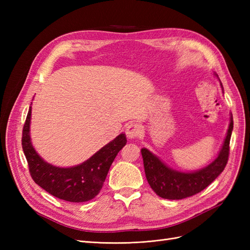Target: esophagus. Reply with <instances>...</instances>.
<instances>
[{
	"label": "esophagus",
	"instance_id": "1",
	"mask_svg": "<svg viewBox=\"0 0 250 250\" xmlns=\"http://www.w3.org/2000/svg\"><path fill=\"white\" fill-rule=\"evenodd\" d=\"M142 132V126L139 123H130L126 127V135L129 139L138 138Z\"/></svg>",
	"mask_w": 250,
	"mask_h": 250
}]
</instances>
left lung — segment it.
Instances as JSON below:
<instances>
[{"label": "left lung", "mask_w": 250, "mask_h": 250, "mask_svg": "<svg viewBox=\"0 0 250 250\" xmlns=\"http://www.w3.org/2000/svg\"><path fill=\"white\" fill-rule=\"evenodd\" d=\"M232 128L233 121L231 117L228 134L218 157L206 168L192 173H184L170 169L148 149L143 148L141 151L144 168H145L148 184L152 190L160 197L172 200L190 197L204 190L220 175L228 164Z\"/></svg>", "instance_id": "8db88e82"}]
</instances>
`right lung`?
Segmentation results:
<instances>
[{
    "instance_id": "right-lung-1",
    "label": "right lung",
    "mask_w": 250,
    "mask_h": 250,
    "mask_svg": "<svg viewBox=\"0 0 250 250\" xmlns=\"http://www.w3.org/2000/svg\"><path fill=\"white\" fill-rule=\"evenodd\" d=\"M30 119L31 107L22 128L21 146L34 183L51 195L65 201L85 202L95 198L102 188L113 160L126 145V135H118L81 165L58 168L46 163L36 153L30 141Z\"/></svg>"
}]
</instances>
